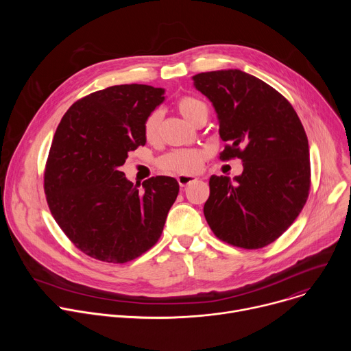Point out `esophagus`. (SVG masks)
Listing matches in <instances>:
<instances>
[{
	"instance_id": "esophagus-1",
	"label": "esophagus",
	"mask_w": 351,
	"mask_h": 351,
	"mask_svg": "<svg viewBox=\"0 0 351 351\" xmlns=\"http://www.w3.org/2000/svg\"><path fill=\"white\" fill-rule=\"evenodd\" d=\"M197 180V178L195 176H191V175H179L178 176V182H179V184L182 186V187H186L187 184H190V183H193V182H195Z\"/></svg>"
}]
</instances>
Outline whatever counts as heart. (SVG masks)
<instances>
[{
  "label": "heart",
  "mask_w": 351,
  "mask_h": 351,
  "mask_svg": "<svg viewBox=\"0 0 351 351\" xmlns=\"http://www.w3.org/2000/svg\"><path fill=\"white\" fill-rule=\"evenodd\" d=\"M176 108L194 126L199 122L207 121L210 108L202 98L195 95H182L178 98ZM162 121V112L160 110L149 114L143 123V134L144 138L153 143L158 138L160 126ZM208 157V153L202 148H183V149H172L158 160V165L161 169L173 172V173H193L202 168L203 162Z\"/></svg>",
  "instance_id": "b5f03b06"
}]
</instances>
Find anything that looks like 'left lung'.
<instances>
[{
	"label": "left lung",
	"instance_id": "8db88e82",
	"mask_svg": "<svg viewBox=\"0 0 351 351\" xmlns=\"http://www.w3.org/2000/svg\"><path fill=\"white\" fill-rule=\"evenodd\" d=\"M213 103L225 149L243 173L210 178L204 217L214 234L234 247L256 250L275 241L302 213L311 187L306 130L274 87L239 69L193 76Z\"/></svg>",
	"mask_w": 351,
	"mask_h": 351
}]
</instances>
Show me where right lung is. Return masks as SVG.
Wrapping results in <instances>:
<instances>
[{
  "mask_svg": "<svg viewBox=\"0 0 351 351\" xmlns=\"http://www.w3.org/2000/svg\"><path fill=\"white\" fill-rule=\"evenodd\" d=\"M162 94L147 84L98 90L77 99L57 128L44 171L47 203L68 239L91 258L125 264L161 237L178 180L149 178L140 190L119 167L145 144L143 123Z\"/></svg>",
  "mask_w": 351,
  "mask_h": 351,
  "instance_id": "obj_1",
  "label": "right lung"
}]
</instances>
